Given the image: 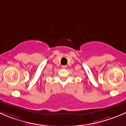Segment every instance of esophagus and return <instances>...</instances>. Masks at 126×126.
<instances>
[{
  "label": "esophagus",
  "mask_w": 126,
  "mask_h": 126,
  "mask_svg": "<svg viewBox=\"0 0 126 126\" xmlns=\"http://www.w3.org/2000/svg\"><path fill=\"white\" fill-rule=\"evenodd\" d=\"M67 67V65H62V69H65V68Z\"/></svg>",
  "instance_id": "34e87169"
}]
</instances>
